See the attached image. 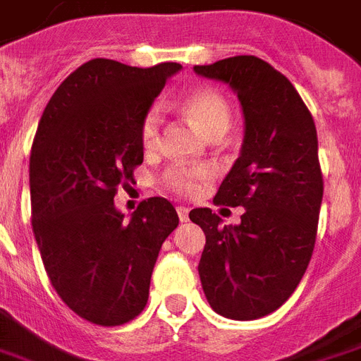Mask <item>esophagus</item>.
<instances>
[{"instance_id": "esophagus-1", "label": "esophagus", "mask_w": 361, "mask_h": 361, "mask_svg": "<svg viewBox=\"0 0 361 361\" xmlns=\"http://www.w3.org/2000/svg\"><path fill=\"white\" fill-rule=\"evenodd\" d=\"M177 215H178V221L180 222L188 221V209H186V207H183V205H178L177 207Z\"/></svg>"}]
</instances>
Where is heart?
Wrapping results in <instances>:
<instances>
[{
	"mask_svg": "<svg viewBox=\"0 0 361 361\" xmlns=\"http://www.w3.org/2000/svg\"><path fill=\"white\" fill-rule=\"evenodd\" d=\"M180 108H183L184 116L192 121V126L207 139L222 137L228 131L230 121H232V110H230L228 102L216 91L196 89L183 100ZM161 126H164L161 108H150L140 126V142L145 146V150H158L161 145ZM209 177L211 169L205 165L173 167L164 175V184L169 190L177 192L180 196H190V194H196L200 186Z\"/></svg>",
	"mask_w": 361,
	"mask_h": 361,
	"instance_id": "heart-1",
	"label": "heart"
}]
</instances>
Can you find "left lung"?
I'll list each match as a JSON object with an SVG mask.
<instances>
[{
    "label": "left lung",
    "instance_id": "8db88e82",
    "mask_svg": "<svg viewBox=\"0 0 361 361\" xmlns=\"http://www.w3.org/2000/svg\"><path fill=\"white\" fill-rule=\"evenodd\" d=\"M194 72L226 83L243 112L242 150L213 200L242 205V222L222 224L209 207L190 211L205 234L203 293L224 318H262L291 297L312 257L324 197L316 126L291 81L259 56Z\"/></svg>",
    "mask_w": 361,
    "mask_h": 361
}]
</instances>
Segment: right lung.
Wrapping results in <instances>:
<instances>
[{"mask_svg": "<svg viewBox=\"0 0 361 361\" xmlns=\"http://www.w3.org/2000/svg\"><path fill=\"white\" fill-rule=\"evenodd\" d=\"M180 68L93 59L62 81L39 119L32 228L55 291L91 324L121 325L142 312L161 243L177 228L165 197L145 200L127 221L114 196L142 164V119Z\"/></svg>", "mask_w": 361, "mask_h": 361, "instance_id": "1", "label": "right lung"}]
</instances>
